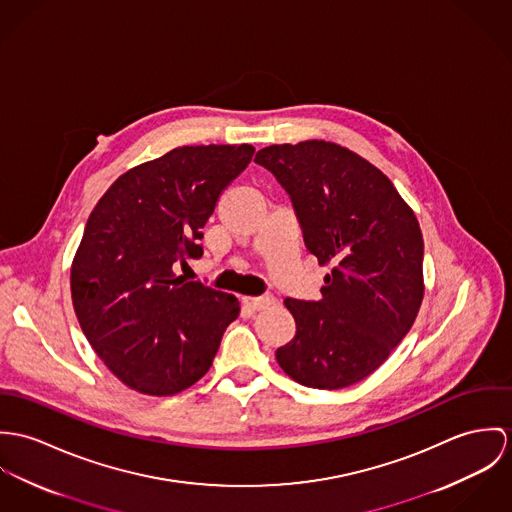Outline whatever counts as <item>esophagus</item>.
Returning a JSON list of instances; mask_svg holds the SVG:
<instances>
[{"instance_id":"esophagus-1","label":"esophagus","mask_w":512,"mask_h":512,"mask_svg":"<svg viewBox=\"0 0 512 512\" xmlns=\"http://www.w3.org/2000/svg\"><path fill=\"white\" fill-rule=\"evenodd\" d=\"M271 304H275L273 296H245L243 298V306L249 310H263V308H269Z\"/></svg>"}]
</instances>
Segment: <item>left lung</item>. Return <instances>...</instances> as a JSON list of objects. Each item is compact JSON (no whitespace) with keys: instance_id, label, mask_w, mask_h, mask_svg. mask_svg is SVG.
Listing matches in <instances>:
<instances>
[{"instance_id":"left-lung-1","label":"left lung","mask_w":512,"mask_h":512,"mask_svg":"<svg viewBox=\"0 0 512 512\" xmlns=\"http://www.w3.org/2000/svg\"><path fill=\"white\" fill-rule=\"evenodd\" d=\"M255 163L290 194L306 249L332 267L320 300H284L296 336L277 349V361L304 387L355 385L385 363L418 316L420 224L387 174L338 143L271 145Z\"/></svg>"}]
</instances>
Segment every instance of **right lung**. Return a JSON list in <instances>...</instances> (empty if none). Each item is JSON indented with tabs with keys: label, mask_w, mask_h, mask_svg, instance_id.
<instances>
[{
	"label": "right lung",
	"mask_w": 512,
	"mask_h": 512,
	"mask_svg": "<svg viewBox=\"0 0 512 512\" xmlns=\"http://www.w3.org/2000/svg\"><path fill=\"white\" fill-rule=\"evenodd\" d=\"M251 145L176 147L123 172L94 206L70 267L84 336L129 389L171 397L212 367L239 300L174 267L202 257V228Z\"/></svg>",
	"instance_id": "1"
}]
</instances>
